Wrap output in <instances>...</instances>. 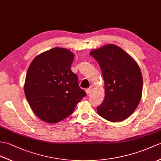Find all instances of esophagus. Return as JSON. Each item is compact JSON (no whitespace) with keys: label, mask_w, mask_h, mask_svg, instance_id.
Returning <instances> with one entry per match:
<instances>
[{"label":"esophagus","mask_w":161,"mask_h":161,"mask_svg":"<svg viewBox=\"0 0 161 161\" xmlns=\"http://www.w3.org/2000/svg\"><path fill=\"white\" fill-rule=\"evenodd\" d=\"M85 91H86V93L87 95H90L92 92H93V88H87V89L85 90Z\"/></svg>","instance_id":"esophagus-1"}]
</instances>
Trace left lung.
Segmentation results:
<instances>
[{"mask_svg": "<svg viewBox=\"0 0 161 161\" xmlns=\"http://www.w3.org/2000/svg\"><path fill=\"white\" fill-rule=\"evenodd\" d=\"M102 70L104 100L97 107V114L110 122L128 118L137 108L142 93V76L133 57L114 44L92 50Z\"/></svg>", "mask_w": 161, "mask_h": 161, "instance_id": "obj_1", "label": "left lung"}]
</instances>
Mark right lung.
Here are the masks:
<instances>
[{
  "mask_svg": "<svg viewBox=\"0 0 161 161\" xmlns=\"http://www.w3.org/2000/svg\"><path fill=\"white\" fill-rule=\"evenodd\" d=\"M74 54L55 47L37 55L27 72L24 92L35 114L43 122L57 123L73 114L86 96L70 70Z\"/></svg>",
  "mask_w": 161,
  "mask_h": 161,
  "instance_id": "right-lung-1",
  "label": "right lung"
}]
</instances>
